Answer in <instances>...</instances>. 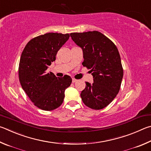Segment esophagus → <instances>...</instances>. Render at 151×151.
<instances>
[{"mask_svg": "<svg viewBox=\"0 0 151 151\" xmlns=\"http://www.w3.org/2000/svg\"><path fill=\"white\" fill-rule=\"evenodd\" d=\"M77 81H78V80H76V79H74V78L72 79V83H76V82H77Z\"/></svg>", "mask_w": 151, "mask_h": 151, "instance_id": "obj_1", "label": "esophagus"}]
</instances>
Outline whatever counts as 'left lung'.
I'll use <instances>...</instances> for the list:
<instances>
[{"label": "left lung", "mask_w": 151, "mask_h": 151, "mask_svg": "<svg viewBox=\"0 0 151 151\" xmlns=\"http://www.w3.org/2000/svg\"><path fill=\"white\" fill-rule=\"evenodd\" d=\"M83 52L84 67L91 69L93 83L86 82L80 94L86 106L99 110L107 107L119 93L123 76L121 57L114 43L98 31L71 33Z\"/></svg>", "instance_id": "left-lung-1"}]
</instances>
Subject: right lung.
<instances>
[{
    "label": "right lung",
    "mask_w": 151,
    "mask_h": 151,
    "mask_svg": "<svg viewBox=\"0 0 151 151\" xmlns=\"http://www.w3.org/2000/svg\"><path fill=\"white\" fill-rule=\"evenodd\" d=\"M70 34L46 33L28 42L21 55L18 75L23 90L39 109L52 111L62 104L65 90L71 85L68 76L57 78L46 70Z\"/></svg>",
    "instance_id": "right-lung-1"
}]
</instances>
